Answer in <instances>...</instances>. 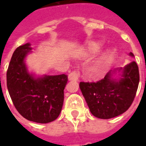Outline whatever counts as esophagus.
Returning a JSON list of instances; mask_svg holds the SVG:
<instances>
[{"instance_id":"obj_1","label":"esophagus","mask_w":146,"mask_h":146,"mask_svg":"<svg viewBox=\"0 0 146 146\" xmlns=\"http://www.w3.org/2000/svg\"><path fill=\"white\" fill-rule=\"evenodd\" d=\"M83 73H79L78 71H73L72 73H70L68 76V79L69 80H77L79 79V77L80 75H82Z\"/></svg>"}]
</instances>
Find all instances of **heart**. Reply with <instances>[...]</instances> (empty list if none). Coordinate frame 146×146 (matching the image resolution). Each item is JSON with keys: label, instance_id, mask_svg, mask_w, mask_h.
<instances>
[{"label": "heart", "instance_id": "1", "mask_svg": "<svg viewBox=\"0 0 146 146\" xmlns=\"http://www.w3.org/2000/svg\"><path fill=\"white\" fill-rule=\"evenodd\" d=\"M99 48H100V44H94L91 45L88 48V54H94L99 50ZM110 57L109 53H104L92 62L90 66V71L94 74L102 73L107 68L108 65L110 63Z\"/></svg>", "mask_w": 146, "mask_h": 146}]
</instances>
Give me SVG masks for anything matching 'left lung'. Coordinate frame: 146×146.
<instances>
[{
	"instance_id": "8db88e82",
	"label": "left lung",
	"mask_w": 146,
	"mask_h": 146,
	"mask_svg": "<svg viewBox=\"0 0 146 146\" xmlns=\"http://www.w3.org/2000/svg\"><path fill=\"white\" fill-rule=\"evenodd\" d=\"M129 55L134 57L131 52ZM138 84V67L133 61L123 68L110 70L98 82H80V88L92 115L100 119H110L128 110Z\"/></svg>"
}]
</instances>
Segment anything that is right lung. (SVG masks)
<instances>
[{"label":"right lung","instance_id":"1","mask_svg":"<svg viewBox=\"0 0 146 146\" xmlns=\"http://www.w3.org/2000/svg\"><path fill=\"white\" fill-rule=\"evenodd\" d=\"M31 50L30 43L15 49L7 71V87L15 107L24 118L48 123L60 114L68 78L65 74L36 76L30 73L26 58Z\"/></svg>","mask_w":146,"mask_h":146}]
</instances>
